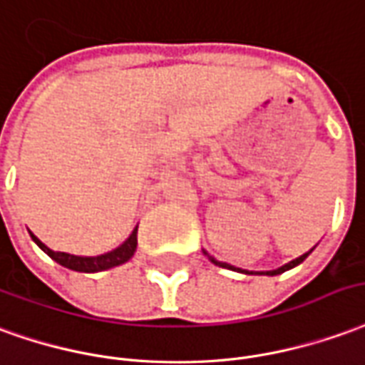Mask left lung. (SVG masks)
I'll use <instances>...</instances> for the list:
<instances>
[{"mask_svg":"<svg viewBox=\"0 0 365 365\" xmlns=\"http://www.w3.org/2000/svg\"><path fill=\"white\" fill-rule=\"evenodd\" d=\"M204 253H206V252H204ZM309 253H311V252L302 253L301 257H297V259L289 261V263H287V265H283V267H279V269H273V271H263V273H265V275H279V273H283V271H287V269H293L294 265H299V263H302V261L307 259V255H309ZM206 255H208V253H206ZM208 259H210L212 263H214V265H218V267H226V269L242 271V269H236V267H232V265H228V263H222V261H216V259H214V257H212V255H208ZM242 273H244V271H242ZM245 273H247V271H245Z\"/></svg>","mask_w":365,"mask_h":365,"instance_id":"1","label":"left lung"}]
</instances>
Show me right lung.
I'll list each match as a JSON object with an SVG mask.
<instances>
[{
  "label": "right lung",
  "instance_id": "obj_1",
  "mask_svg": "<svg viewBox=\"0 0 365 365\" xmlns=\"http://www.w3.org/2000/svg\"><path fill=\"white\" fill-rule=\"evenodd\" d=\"M33 242L43 250V252L54 259L58 265H63L66 269L80 271V273H96V271H106L112 269V267H118L121 263L131 259V255L135 253L137 250V228L131 232V236L112 252L104 253V255H96V257H82V255H71V253L64 252H53L51 247H46L41 240H38L35 234H31Z\"/></svg>",
  "mask_w": 365,
  "mask_h": 365
}]
</instances>
